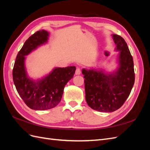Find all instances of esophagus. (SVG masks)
<instances>
[{
  "label": "esophagus",
  "mask_w": 150,
  "mask_h": 150,
  "mask_svg": "<svg viewBox=\"0 0 150 150\" xmlns=\"http://www.w3.org/2000/svg\"><path fill=\"white\" fill-rule=\"evenodd\" d=\"M75 74H76V75H79V74H81V69H80L79 67H78L76 68Z\"/></svg>",
  "instance_id": "1"
}]
</instances>
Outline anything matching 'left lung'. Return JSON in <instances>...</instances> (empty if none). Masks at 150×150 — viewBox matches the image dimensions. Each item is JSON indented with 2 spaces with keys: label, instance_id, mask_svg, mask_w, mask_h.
Returning <instances> with one entry per match:
<instances>
[{
  "label": "left lung",
  "instance_id": "1",
  "mask_svg": "<svg viewBox=\"0 0 150 150\" xmlns=\"http://www.w3.org/2000/svg\"><path fill=\"white\" fill-rule=\"evenodd\" d=\"M116 50L120 51L119 68L111 74L83 69L86 100L88 106L100 112H113L120 108L134 83L133 59L125 39L113 34Z\"/></svg>",
  "mask_w": 150,
  "mask_h": 150
}]
</instances>
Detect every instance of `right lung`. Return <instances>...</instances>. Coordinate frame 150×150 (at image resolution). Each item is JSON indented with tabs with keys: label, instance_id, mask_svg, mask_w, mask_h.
Here are the masks:
<instances>
[{
	"label": "right lung",
	"instance_id": "add662e5",
	"mask_svg": "<svg viewBox=\"0 0 150 150\" xmlns=\"http://www.w3.org/2000/svg\"><path fill=\"white\" fill-rule=\"evenodd\" d=\"M49 33L44 30L30 35L18 52L12 71L13 81L19 96L32 110H47L60 103L65 85L72 78L75 66L55 68L40 80L33 81L27 76L25 56L40 45L47 42Z\"/></svg>",
	"mask_w": 150,
	"mask_h": 150
}]
</instances>
